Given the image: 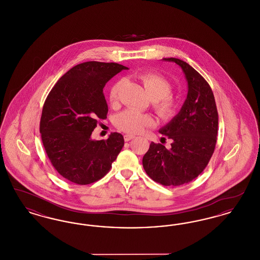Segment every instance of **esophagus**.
I'll list each match as a JSON object with an SVG mask.
<instances>
[{
  "mask_svg": "<svg viewBox=\"0 0 260 260\" xmlns=\"http://www.w3.org/2000/svg\"><path fill=\"white\" fill-rule=\"evenodd\" d=\"M134 138H135V136H132V135H125L124 136V141H129V140H132Z\"/></svg>",
  "mask_w": 260,
  "mask_h": 260,
  "instance_id": "obj_1",
  "label": "esophagus"
}]
</instances>
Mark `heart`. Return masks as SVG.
<instances>
[{"mask_svg":"<svg viewBox=\"0 0 260 260\" xmlns=\"http://www.w3.org/2000/svg\"><path fill=\"white\" fill-rule=\"evenodd\" d=\"M138 78L142 82L150 99H152L153 107L157 114L162 119L171 118L175 112L176 101L170 94L172 91L170 82L156 73H144L139 75ZM123 85L124 80L121 79L112 86L109 91V99L112 103L117 101ZM153 124L154 121L148 114L132 109L122 112L116 118L117 127L131 135L140 134Z\"/></svg>","mask_w":260,"mask_h":260,"instance_id":"b5f03b06","label":"heart"}]
</instances>
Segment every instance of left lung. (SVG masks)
<instances>
[{
    "label": "left lung",
    "mask_w": 260,
    "mask_h": 260,
    "mask_svg": "<svg viewBox=\"0 0 260 260\" xmlns=\"http://www.w3.org/2000/svg\"><path fill=\"white\" fill-rule=\"evenodd\" d=\"M162 60L182 69L188 92L180 111L159 129L172 147L151 142L142 165L154 181L173 187L189 183L206 169L215 148L218 113L210 85L192 66L173 57Z\"/></svg>",
    "instance_id": "8db88e82"
}]
</instances>
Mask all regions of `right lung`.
<instances>
[{"instance_id": "add662e5", "label": "right lung", "mask_w": 260, "mask_h": 260, "mask_svg": "<svg viewBox=\"0 0 260 260\" xmlns=\"http://www.w3.org/2000/svg\"><path fill=\"white\" fill-rule=\"evenodd\" d=\"M118 63L88 61L62 76L45 101L40 133L51 165L65 179L87 185L110 171L124 146L121 134L94 140L91 134L99 119H106V83L122 70Z\"/></svg>"}]
</instances>
